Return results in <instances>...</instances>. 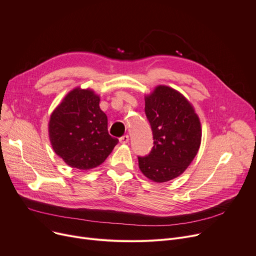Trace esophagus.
Returning <instances> with one entry per match:
<instances>
[{
    "instance_id": "1",
    "label": "esophagus",
    "mask_w": 256,
    "mask_h": 256,
    "mask_svg": "<svg viewBox=\"0 0 256 256\" xmlns=\"http://www.w3.org/2000/svg\"><path fill=\"white\" fill-rule=\"evenodd\" d=\"M118 140H120V142L123 144H128V142H129V135H123L122 138H120Z\"/></svg>"
}]
</instances>
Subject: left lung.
I'll list each match as a JSON object with an SVG mask.
<instances>
[{
	"label": "left lung",
	"instance_id": "obj_1",
	"mask_svg": "<svg viewBox=\"0 0 256 256\" xmlns=\"http://www.w3.org/2000/svg\"><path fill=\"white\" fill-rule=\"evenodd\" d=\"M144 102L154 146L148 156L138 157V166L148 178L164 183L181 176L196 156L202 125L193 105L170 86H157Z\"/></svg>",
	"mask_w": 256,
	"mask_h": 256
}]
</instances>
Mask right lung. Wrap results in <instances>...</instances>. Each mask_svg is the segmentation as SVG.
<instances>
[{"label": "right lung", "mask_w": 256, "mask_h": 256, "mask_svg": "<svg viewBox=\"0 0 256 256\" xmlns=\"http://www.w3.org/2000/svg\"><path fill=\"white\" fill-rule=\"evenodd\" d=\"M100 96L92 88L78 86L54 110L48 135L54 153L70 168H95L118 142L108 130V116L100 106Z\"/></svg>", "instance_id": "add662e5"}]
</instances>
